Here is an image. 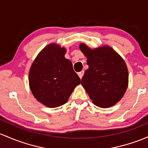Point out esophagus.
<instances>
[{
  "label": "esophagus",
  "mask_w": 148,
  "mask_h": 148,
  "mask_svg": "<svg viewBox=\"0 0 148 148\" xmlns=\"http://www.w3.org/2000/svg\"><path fill=\"white\" fill-rule=\"evenodd\" d=\"M84 71H80V72L78 73V75H79V78H80L81 79H82L83 76H84Z\"/></svg>",
  "instance_id": "obj_1"
}]
</instances>
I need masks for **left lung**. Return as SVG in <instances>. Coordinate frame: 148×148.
Listing matches in <instances>:
<instances>
[{
    "label": "left lung",
    "mask_w": 148,
    "mask_h": 148,
    "mask_svg": "<svg viewBox=\"0 0 148 148\" xmlns=\"http://www.w3.org/2000/svg\"><path fill=\"white\" fill-rule=\"evenodd\" d=\"M79 48L87 58L88 65L82 85L92 103L102 108L114 105L123 98L129 84L124 59L109 45L91 49L82 43Z\"/></svg>",
    "instance_id": "1"
}]
</instances>
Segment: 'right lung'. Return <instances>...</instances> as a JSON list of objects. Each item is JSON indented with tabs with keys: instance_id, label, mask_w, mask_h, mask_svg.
<instances>
[{
	"instance_id": "obj_1",
	"label": "right lung",
	"mask_w": 148,
	"mask_h": 148,
	"mask_svg": "<svg viewBox=\"0 0 148 148\" xmlns=\"http://www.w3.org/2000/svg\"><path fill=\"white\" fill-rule=\"evenodd\" d=\"M64 47L52 43L38 53L31 66L29 83L34 98L48 108L65 104L81 79L69 60L64 58Z\"/></svg>"
}]
</instances>
